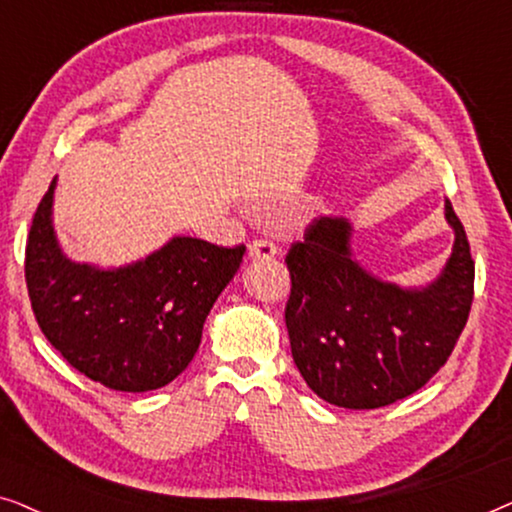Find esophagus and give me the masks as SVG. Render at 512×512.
<instances>
[{
    "label": "esophagus",
    "instance_id": "1",
    "mask_svg": "<svg viewBox=\"0 0 512 512\" xmlns=\"http://www.w3.org/2000/svg\"><path fill=\"white\" fill-rule=\"evenodd\" d=\"M249 256L251 258H275L277 244L272 240H254L249 244Z\"/></svg>",
    "mask_w": 512,
    "mask_h": 512
}]
</instances>
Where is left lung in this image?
<instances>
[{"instance_id": "1", "label": "left lung", "mask_w": 512, "mask_h": 512, "mask_svg": "<svg viewBox=\"0 0 512 512\" xmlns=\"http://www.w3.org/2000/svg\"><path fill=\"white\" fill-rule=\"evenodd\" d=\"M445 216L457 235L452 256L422 291L361 270L345 219H317L289 249L291 354L319 398L349 410L382 408L422 389L450 359L471 312L475 263L450 202Z\"/></svg>"}]
</instances>
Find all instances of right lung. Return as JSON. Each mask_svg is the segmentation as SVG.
<instances>
[{
  "label": "right lung",
  "instance_id": "obj_1",
  "mask_svg": "<svg viewBox=\"0 0 512 512\" xmlns=\"http://www.w3.org/2000/svg\"><path fill=\"white\" fill-rule=\"evenodd\" d=\"M55 179L34 212L25 282L46 340L79 373L116 391L165 387L198 352L202 326L247 247L174 237L128 268L72 263L55 242Z\"/></svg>",
  "mask_w": 512,
  "mask_h": 512
}]
</instances>
